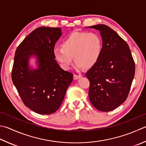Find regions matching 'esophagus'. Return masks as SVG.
Listing matches in <instances>:
<instances>
[{
  "instance_id": "34e87169",
  "label": "esophagus",
  "mask_w": 146,
  "mask_h": 146,
  "mask_svg": "<svg viewBox=\"0 0 146 146\" xmlns=\"http://www.w3.org/2000/svg\"><path fill=\"white\" fill-rule=\"evenodd\" d=\"M81 78V76H80V75H79V76L74 75V80H77V79H78Z\"/></svg>"
}]
</instances>
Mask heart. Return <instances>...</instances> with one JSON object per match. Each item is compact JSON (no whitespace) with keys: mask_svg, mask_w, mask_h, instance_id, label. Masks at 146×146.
<instances>
[{"mask_svg":"<svg viewBox=\"0 0 146 146\" xmlns=\"http://www.w3.org/2000/svg\"><path fill=\"white\" fill-rule=\"evenodd\" d=\"M102 41L95 33L74 32L63 40L61 47L53 49L54 59L62 68L68 70L74 62L78 67L90 68L98 62Z\"/></svg>","mask_w":146,"mask_h":146,"instance_id":"1","label":"heart"}]
</instances>
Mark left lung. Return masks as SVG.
Segmentation results:
<instances>
[{
    "mask_svg": "<svg viewBox=\"0 0 146 146\" xmlns=\"http://www.w3.org/2000/svg\"><path fill=\"white\" fill-rule=\"evenodd\" d=\"M86 28L100 32L103 46L100 58L86 73L90 82L89 98L96 109L109 112L127 98L135 75V62L127 43L114 30L105 25Z\"/></svg>",
    "mask_w": 146,
    "mask_h": 146,
    "instance_id": "1",
    "label": "left lung"
}]
</instances>
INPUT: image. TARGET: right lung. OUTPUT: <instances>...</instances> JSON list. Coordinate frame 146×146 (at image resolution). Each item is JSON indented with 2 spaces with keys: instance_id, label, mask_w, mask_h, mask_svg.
Returning a JSON list of instances; mask_svg holds the SVG:
<instances>
[{
  "instance_id": "right-lung-1",
  "label": "right lung",
  "mask_w": 146,
  "mask_h": 146,
  "mask_svg": "<svg viewBox=\"0 0 146 146\" xmlns=\"http://www.w3.org/2000/svg\"><path fill=\"white\" fill-rule=\"evenodd\" d=\"M62 35L58 27H39L25 38L15 52L13 82L25 105L39 114H53L59 109L73 80V74L63 70L53 56ZM32 57L36 69L29 65Z\"/></svg>"
}]
</instances>
